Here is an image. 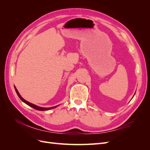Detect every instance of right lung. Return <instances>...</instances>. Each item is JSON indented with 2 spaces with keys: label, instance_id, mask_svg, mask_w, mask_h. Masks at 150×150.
<instances>
[{
  "label": "right lung",
  "instance_id": "1",
  "mask_svg": "<svg viewBox=\"0 0 150 150\" xmlns=\"http://www.w3.org/2000/svg\"><path fill=\"white\" fill-rule=\"evenodd\" d=\"M15 90H16V93H17V95H18V96L19 97V98L21 99V100H22V101H23L24 103H25V104H28V105L30 106V107L33 108L34 109H35V110H39V111H47V110H51V109H53V108H56L57 106H59V105H58V106H54V107H51V108H42V107L38 106L35 105V104H32V103H29V102H28V101H25V99H24L23 98H22L21 97V96L20 95V94L19 93V92H18V91L17 90V89H16V88H15Z\"/></svg>",
  "mask_w": 150,
  "mask_h": 150
}]
</instances>
